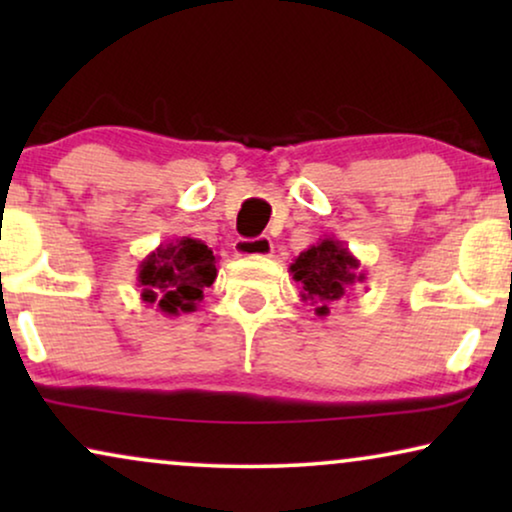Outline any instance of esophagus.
<instances>
[{
	"mask_svg": "<svg viewBox=\"0 0 512 512\" xmlns=\"http://www.w3.org/2000/svg\"><path fill=\"white\" fill-rule=\"evenodd\" d=\"M233 251L235 256H242V258H268L272 256V240L270 237H256V240H237L233 244Z\"/></svg>",
	"mask_w": 512,
	"mask_h": 512,
	"instance_id": "obj_1",
	"label": "esophagus"
}]
</instances>
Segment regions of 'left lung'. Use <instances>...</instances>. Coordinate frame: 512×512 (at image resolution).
Listing matches in <instances>:
<instances>
[{
  "instance_id": "obj_1",
  "label": "left lung",
  "mask_w": 512,
  "mask_h": 512,
  "mask_svg": "<svg viewBox=\"0 0 512 512\" xmlns=\"http://www.w3.org/2000/svg\"><path fill=\"white\" fill-rule=\"evenodd\" d=\"M293 279L300 284V300L314 305V314L328 317L331 305L349 298L354 284L366 279L361 261L345 242L326 235L317 244L307 247L296 261L289 265Z\"/></svg>"
}]
</instances>
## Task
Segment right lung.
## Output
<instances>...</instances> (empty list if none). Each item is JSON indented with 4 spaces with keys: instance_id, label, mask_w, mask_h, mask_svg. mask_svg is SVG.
Instances as JSON below:
<instances>
[{
    "instance_id": "add662e5",
    "label": "right lung",
    "mask_w": 512,
    "mask_h": 512,
    "mask_svg": "<svg viewBox=\"0 0 512 512\" xmlns=\"http://www.w3.org/2000/svg\"><path fill=\"white\" fill-rule=\"evenodd\" d=\"M216 263L214 251L193 237L158 244L137 268L139 296L167 317L195 312L214 284Z\"/></svg>"
}]
</instances>
